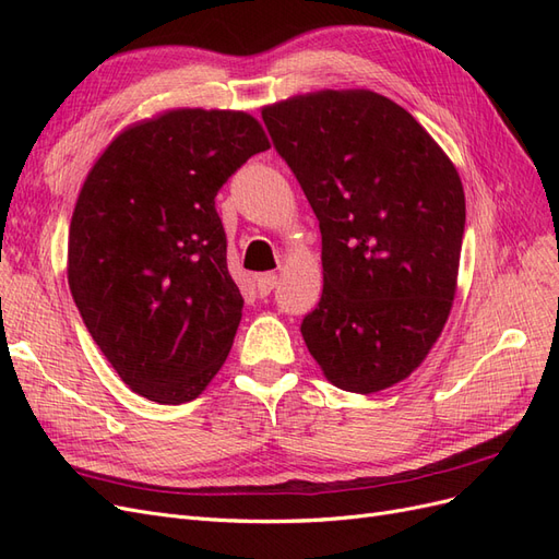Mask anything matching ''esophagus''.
<instances>
[{
  "instance_id": "1",
  "label": "esophagus",
  "mask_w": 559,
  "mask_h": 559,
  "mask_svg": "<svg viewBox=\"0 0 559 559\" xmlns=\"http://www.w3.org/2000/svg\"><path fill=\"white\" fill-rule=\"evenodd\" d=\"M275 286H277V275H273V273H265V275L257 277V292L261 298L270 296V292H273Z\"/></svg>"
}]
</instances>
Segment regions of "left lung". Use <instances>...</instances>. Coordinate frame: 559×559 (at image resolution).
Here are the masks:
<instances>
[{"mask_svg": "<svg viewBox=\"0 0 559 559\" xmlns=\"http://www.w3.org/2000/svg\"><path fill=\"white\" fill-rule=\"evenodd\" d=\"M321 230L324 292L300 333L331 384L373 394L441 335L466 222L445 151L392 99L317 91L261 109Z\"/></svg>", "mask_w": 559, "mask_h": 559, "instance_id": "8db88e82", "label": "left lung"}]
</instances>
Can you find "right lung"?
Wrapping results in <instances>:
<instances>
[{
  "mask_svg": "<svg viewBox=\"0 0 559 559\" xmlns=\"http://www.w3.org/2000/svg\"><path fill=\"white\" fill-rule=\"evenodd\" d=\"M265 148L247 111L167 109L116 134L83 181L67 280L83 324L134 394L193 401L224 366L245 300L214 198Z\"/></svg>",
  "mask_w": 559,
  "mask_h": 559,
  "instance_id": "add662e5",
  "label": "right lung"
}]
</instances>
